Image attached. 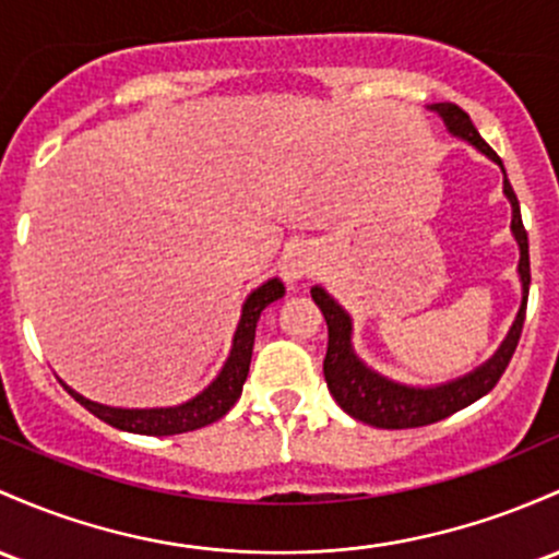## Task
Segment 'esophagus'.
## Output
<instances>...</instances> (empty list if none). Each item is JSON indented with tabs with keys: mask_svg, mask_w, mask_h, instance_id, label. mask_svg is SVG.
<instances>
[{
	"mask_svg": "<svg viewBox=\"0 0 559 559\" xmlns=\"http://www.w3.org/2000/svg\"><path fill=\"white\" fill-rule=\"evenodd\" d=\"M281 270H284V278L297 284V281L310 278L316 273V251L308 243H292L284 251V260H281Z\"/></svg>",
	"mask_w": 559,
	"mask_h": 559,
	"instance_id": "1",
	"label": "esophagus"
}]
</instances>
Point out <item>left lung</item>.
<instances>
[{"mask_svg":"<svg viewBox=\"0 0 559 559\" xmlns=\"http://www.w3.org/2000/svg\"><path fill=\"white\" fill-rule=\"evenodd\" d=\"M432 110H438L443 116L445 127L451 134L467 140L475 145L477 151L486 153L488 158H493L501 169V158L496 156V151L490 148L486 140L480 138V132L472 124L467 110H462L456 103H435ZM504 193L512 204V233L520 243V281H523V305H520L518 318H514L512 329H509L504 345L499 347V353L483 364L480 369H475L467 377L456 379V382L440 384V388L429 390H416L406 388V384H395L390 379L379 377L377 371L366 369L358 360V355L353 353L349 345V334H353V323L349 316L334 299L329 297L321 286L312 289V299L321 308L323 318H326L329 326V347L326 358H323V377L334 395V401L340 403L342 411H347L353 419L364 421V425L379 427V429H411V427H425L435 425V421L445 419V416L456 414V411L467 408L469 403H475L477 397H483L486 392L496 388V382L501 379V373L507 371L509 360H512L514 349H518L520 334H523L525 323V308H528V286H531V260H528V233H525L523 217H520V204L518 195H514L512 186H509L504 175Z\"/></svg>","mask_w":559,"mask_h":559,"instance_id":"8db88e82","label":"left lung"}]
</instances>
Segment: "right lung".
<instances>
[{"instance_id":"add662e5","label":"right lung","mask_w":559,"mask_h":559,"mask_svg":"<svg viewBox=\"0 0 559 559\" xmlns=\"http://www.w3.org/2000/svg\"><path fill=\"white\" fill-rule=\"evenodd\" d=\"M284 297V284L278 278L267 281L260 289L249 294V299L243 302L241 323H238L236 336H233V349L230 358L225 360L223 371L214 382L206 388L201 395H195L193 401L182 403V406L171 408H110L100 406V403L87 401L79 392L66 388L76 397V403H82L90 414H95L97 419L106 421V425L124 429V432L134 435H180L190 432V429H199L212 425V421L223 419L228 411L236 406V401L241 397L243 382L249 377V364H251V347H254V329L260 321V312L267 308L270 302Z\"/></svg>"}]
</instances>
